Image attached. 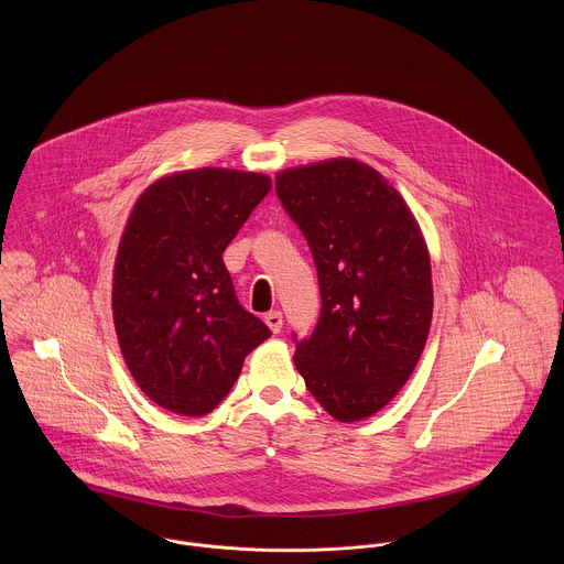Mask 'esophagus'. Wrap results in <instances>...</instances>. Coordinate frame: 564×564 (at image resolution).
<instances>
[{"instance_id":"34e87169","label":"esophagus","mask_w":564,"mask_h":564,"mask_svg":"<svg viewBox=\"0 0 564 564\" xmlns=\"http://www.w3.org/2000/svg\"><path fill=\"white\" fill-rule=\"evenodd\" d=\"M264 323L269 325V329H271L273 334H280V329H282V313H280V311L267 313V315H264Z\"/></svg>"}]
</instances>
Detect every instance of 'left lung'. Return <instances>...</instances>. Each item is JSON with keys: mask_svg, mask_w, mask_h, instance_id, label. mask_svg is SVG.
<instances>
[{"mask_svg": "<svg viewBox=\"0 0 564 564\" xmlns=\"http://www.w3.org/2000/svg\"><path fill=\"white\" fill-rule=\"evenodd\" d=\"M275 193L311 247L322 315L295 340L306 389L338 421L371 416L416 367L432 322L427 247L402 195L349 159L286 169Z\"/></svg>", "mask_w": 564, "mask_h": 564, "instance_id": "8db88e82", "label": "left lung"}]
</instances>
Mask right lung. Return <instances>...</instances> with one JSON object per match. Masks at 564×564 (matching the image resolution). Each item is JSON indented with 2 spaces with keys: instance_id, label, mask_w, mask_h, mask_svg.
Wrapping results in <instances>:
<instances>
[{
  "instance_id": "right-lung-1",
  "label": "right lung",
  "mask_w": 564,
  "mask_h": 564,
  "mask_svg": "<svg viewBox=\"0 0 564 564\" xmlns=\"http://www.w3.org/2000/svg\"><path fill=\"white\" fill-rule=\"evenodd\" d=\"M271 191L260 173L197 169L137 202L117 251L112 317L126 365L162 408H217L271 329L239 304L224 251Z\"/></svg>"
}]
</instances>
